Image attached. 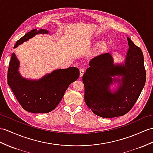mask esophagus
I'll list each match as a JSON object with an SVG mask.
<instances>
[{"label": "esophagus", "instance_id": "1", "mask_svg": "<svg viewBox=\"0 0 153 153\" xmlns=\"http://www.w3.org/2000/svg\"><path fill=\"white\" fill-rule=\"evenodd\" d=\"M84 73H85V69L83 68H80V76H82Z\"/></svg>", "mask_w": 153, "mask_h": 153}]
</instances>
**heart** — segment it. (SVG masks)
I'll list each match as a JSON object with an SVG mask.
<instances>
[{
  "mask_svg": "<svg viewBox=\"0 0 153 153\" xmlns=\"http://www.w3.org/2000/svg\"><path fill=\"white\" fill-rule=\"evenodd\" d=\"M101 46H102V45H101Z\"/></svg>",
  "mask_w": 153,
  "mask_h": 153,
  "instance_id": "heart-1",
  "label": "heart"
}]
</instances>
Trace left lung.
<instances>
[{
  "mask_svg": "<svg viewBox=\"0 0 153 153\" xmlns=\"http://www.w3.org/2000/svg\"><path fill=\"white\" fill-rule=\"evenodd\" d=\"M126 38L129 49L125 65H114L111 55L102 54L89 62V68L82 76L85 104L100 117L111 118L128 113L145 85L146 71L143 53L131 39ZM116 75H123V84L112 94L109 85L113 83L111 76Z\"/></svg>",
  "mask_w": 153,
  "mask_h": 153,
  "instance_id": "obj_1",
  "label": "left lung"
}]
</instances>
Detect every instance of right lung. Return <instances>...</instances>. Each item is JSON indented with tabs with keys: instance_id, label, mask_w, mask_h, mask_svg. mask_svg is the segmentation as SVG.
<instances>
[{
	"instance_id": "add662e5",
	"label": "right lung",
	"mask_w": 153,
	"mask_h": 153,
	"mask_svg": "<svg viewBox=\"0 0 153 153\" xmlns=\"http://www.w3.org/2000/svg\"><path fill=\"white\" fill-rule=\"evenodd\" d=\"M38 33H48L46 30L36 29L22 37L15 45L17 47ZM19 63L14 53L11 56L8 69V83L23 108L32 113H48L62 99L66 89L79 79V69L75 67L54 71L39 80L23 79L18 72Z\"/></svg>"
}]
</instances>
